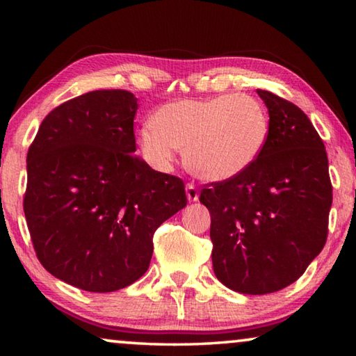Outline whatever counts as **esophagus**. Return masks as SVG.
Wrapping results in <instances>:
<instances>
[{
    "instance_id": "esophagus-1",
    "label": "esophagus",
    "mask_w": 356,
    "mask_h": 356,
    "mask_svg": "<svg viewBox=\"0 0 356 356\" xmlns=\"http://www.w3.org/2000/svg\"><path fill=\"white\" fill-rule=\"evenodd\" d=\"M186 197H188L190 202H195L200 200V191H197V186L195 184H186Z\"/></svg>"
}]
</instances>
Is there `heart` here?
Wrapping results in <instances>:
<instances>
[{
  "instance_id": "heart-1",
  "label": "heart",
  "mask_w": 356,
  "mask_h": 356,
  "mask_svg": "<svg viewBox=\"0 0 356 356\" xmlns=\"http://www.w3.org/2000/svg\"><path fill=\"white\" fill-rule=\"evenodd\" d=\"M268 114L248 94H221L202 100H174L143 125L140 146L150 163L168 168L184 149L195 176L221 182L256 163L268 140Z\"/></svg>"
}]
</instances>
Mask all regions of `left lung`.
<instances>
[{"mask_svg": "<svg viewBox=\"0 0 356 356\" xmlns=\"http://www.w3.org/2000/svg\"><path fill=\"white\" fill-rule=\"evenodd\" d=\"M270 116L268 140L250 170L204 185L212 225L213 272L248 295L297 281L328 236L333 186L322 138L292 102L257 89Z\"/></svg>", "mask_w": 356, "mask_h": 356, "instance_id": "1", "label": "left lung"}]
</instances>
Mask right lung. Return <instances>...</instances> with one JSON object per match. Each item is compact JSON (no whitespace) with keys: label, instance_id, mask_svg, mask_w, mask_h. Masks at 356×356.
<instances>
[{"label":"right lung","instance_id":"obj_1","mask_svg":"<svg viewBox=\"0 0 356 356\" xmlns=\"http://www.w3.org/2000/svg\"><path fill=\"white\" fill-rule=\"evenodd\" d=\"M136 110L124 89L78 95L47 114L28 150L23 210L35 256L88 292L140 280L155 231L186 206L182 179L134 154Z\"/></svg>","mask_w":356,"mask_h":356}]
</instances>
